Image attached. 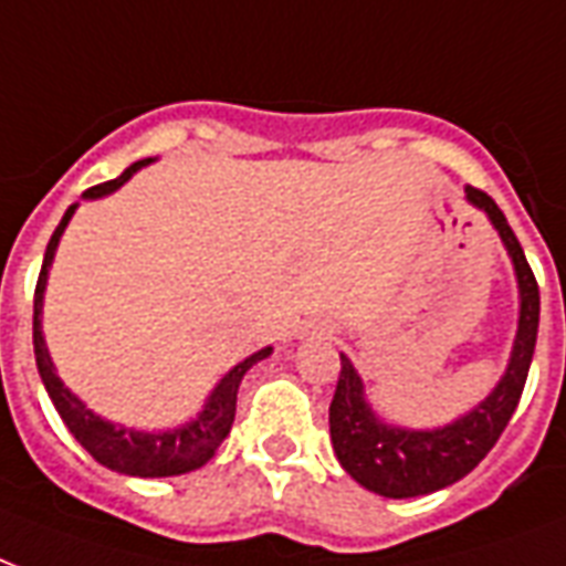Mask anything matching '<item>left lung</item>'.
I'll return each instance as SVG.
<instances>
[{"mask_svg": "<svg viewBox=\"0 0 566 566\" xmlns=\"http://www.w3.org/2000/svg\"><path fill=\"white\" fill-rule=\"evenodd\" d=\"M465 198L490 216V222L511 252L516 279H520V296H523L520 332L513 344L511 365L493 395L481 407H474L469 416L442 430H400V427L377 421L361 395L359 374L347 356H340L338 386H335V398L329 407L332 446L353 481H359L365 490L386 495V499L437 493L472 472L504 433L513 409L523 398L525 379L532 368L537 323H541L537 279L525 261L523 245L493 198L486 196L484 189L474 187H465Z\"/></svg>", "mask_w": 566, "mask_h": 566, "instance_id": "obj_1", "label": "left lung"}]
</instances>
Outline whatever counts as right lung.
I'll return each mask as SVG.
<instances>
[{
  "label": "right lung",
  "instance_id": "right-lung-1",
  "mask_svg": "<svg viewBox=\"0 0 566 566\" xmlns=\"http://www.w3.org/2000/svg\"><path fill=\"white\" fill-rule=\"evenodd\" d=\"M150 159H139L115 180H106V184H97V187L85 189V198H101L112 189H118L124 180H129V175L142 168ZM76 205L67 207V213L62 216V222L50 237L46 243V254H43L41 275H38V284H34V323H32V340H34V361H38V374H41L43 386H46V395L53 398L59 416L67 424L76 442H80L88 454L97 460V463L109 465L120 474H136V478H171V474L192 472L198 465H205L210 457L216 454V448L226 442V437L231 433V424H234L237 412V388H240V379L254 361H261L270 356V347L266 350H258L254 356L243 359L240 365L228 370L222 382L216 386V391L207 400L205 412L187 427H178L171 433H136V430H127V427H115L109 421H103L85 409L82 400H76L64 388V382L55 377L53 361H50V353H46V344H43L41 335V302H43V287H46V270L53 264L55 245H59V237H62L64 226L71 222Z\"/></svg>",
  "mask_w": 566,
  "mask_h": 566
}]
</instances>
